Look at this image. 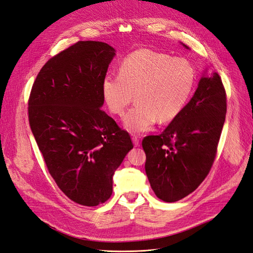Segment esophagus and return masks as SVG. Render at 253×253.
Instances as JSON below:
<instances>
[{
  "instance_id": "34e87169",
  "label": "esophagus",
  "mask_w": 253,
  "mask_h": 253,
  "mask_svg": "<svg viewBox=\"0 0 253 253\" xmlns=\"http://www.w3.org/2000/svg\"><path fill=\"white\" fill-rule=\"evenodd\" d=\"M132 142H133V145L135 147H138L139 146V138L137 136H133L132 137Z\"/></svg>"
}]
</instances>
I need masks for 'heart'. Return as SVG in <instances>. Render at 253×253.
Returning a JSON list of instances; mask_svg holds the SVG:
<instances>
[{"mask_svg":"<svg viewBox=\"0 0 253 253\" xmlns=\"http://www.w3.org/2000/svg\"><path fill=\"white\" fill-rule=\"evenodd\" d=\"M195 83L196 70L189 60L142 49L123 59L119 76L106 75L101 88L105 104L117 116L124 114L134 96L136 105L125 116L124 126L132 133H143L157 120L167 123L178 117Z\"/></svg>","mask_w":253,"mask_h":253,"instance_id":"obj_1","label":"heart"}]
</instances>
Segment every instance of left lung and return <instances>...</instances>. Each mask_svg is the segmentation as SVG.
<instances>
[{
	"instance_id": "left-lung-1",
	"label": "left lung",
	"mask_w": 253,
	"mask_h": 253,
	"mask_svg": "<svg viewBox=\"0 0 253 253\" xmlns=\"http://www.w3.org/2000/svg\"><path fill=\"white\" fill-rule=\"evenodd\" d=\"M226 109L219 74L203 75L181 114L162 134L143 139L146 174L158 198L178 201L205 179L217 154Z\"/></svg>"
}]
</instances>
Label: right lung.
<instances>
[{
	"mask_svg": "<svg viewBox=\"0 0 253 253\" xmlns=\"http://www.w3.org/2000/svg\"><path fill=\"white\" fill-rule=\"evenodd\" d=\"M116 50L78 42L46 61L28 101L29 123L46 168L72 201L104 203L112 176L133 148L130 135L101 109L102 80Z\"/></svg>",
	"mask_w": 253,
	"mask_h": 253,
	"instance_id": "obj_1",
	"label": "right lung"
}]
</instances>
